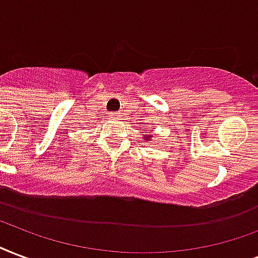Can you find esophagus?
<instances>
[{"mask_svg":"<svg viewBox=\"0 0 258 258\" xmlns=\"http://www.w3.org/2000/svg\"><path fill=\"white\" fill-rule=\"evenodd\" d=\"M111 116L112 117H119V116H120V113H119V112H112Z\"/></svg>","mask_w":258,"mask_h":258,"instance_id":"esophagus-1","label":"esophagus"}]
</instances>
